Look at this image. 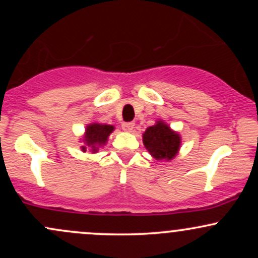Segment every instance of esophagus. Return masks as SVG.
I'll use <instances>...</instances> for the list:
<instances>
[{
	"label": "esophagus",
	"instance_id": "obj_1",
	"mask_svg": "<svg viewBox=\"0 0 258 258\" xmlns=\"http://www.w3.org/2000/svg\"><path fill=\"white\" fill-rule=\"evenodd\" d=\"M122 128L125 130L126 132H132L133 127H135V122H122Z\"/></svg>",
	"mask_w": 258,
	"mask_h": 258
}]
</instances>
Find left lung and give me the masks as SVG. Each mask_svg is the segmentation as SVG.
<instances>
[{
	"label": "left lung",
	"instance_id": "left-lung-1",
	"mask_svg": "<svg viewBox=\"0 0 258 258\" xmlns=\"http://www.w3.org/2000/svg\"><path fill=\"white\" fill-rule=\"evenodd\" d=\"M143 144L150 155L156 160H172L178 153L180 137L164 121H156L143 133Z\"/></svg>",
	"mask_w": 258,
	"mask_h": 258
}]
</instances>
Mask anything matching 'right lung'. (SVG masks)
I'll return each instance as SVG.
<instances>
[{"label": "right lung", "mask_w": 258, "mask_h": 258, "mask_svg": "<svg viewBox=\"0 0 258 258\" xmlns=\"http://www.w3.org/2000/svg\"><path fill=\"white\" fill-rule=\"evenodd\" d=\"M114 131V126L105 125V123H90L86 127V132L84 135L85 146L81 147L82 152L90 149L92 153L98 152L99 147L105 146L108 142V137Z\"/></svg>", "instance_id": "obj_1"}]
</instances>
